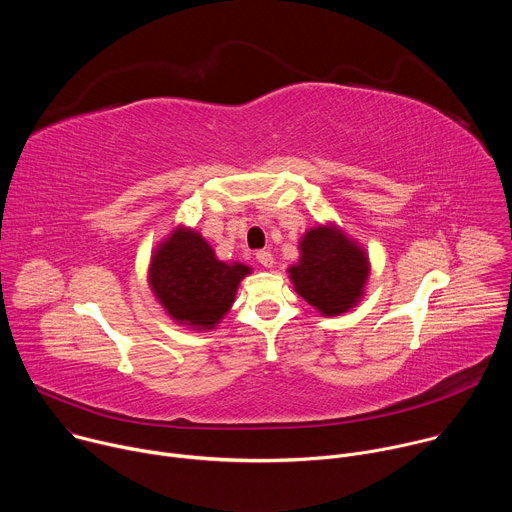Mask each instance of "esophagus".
I'll use <instances>...</instances> for the list:
<instances>
[{
  "instance_id": "obj_1",
  "label": "esophagus",
  "mask_w": 512,
  "mask_h": 512,
  "mask_svg": "<svg viewBox=\"0 0 512 512\" xmlns=\"http://www.w3.org/2000/svg\"><path fill=\"white\" fill-rule=\"evenodd\" d=\"M255 257H257V261H259L263 267H267V269L273 267V263H275V261H273V255H271L269 251H257Z\"/></svg>"
}]
</instances>
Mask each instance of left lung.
<instances>
[{
  "label": "left lung",
  "mask_w": 512,
  "mask_h": 512,
  "mask_svg": "<svg viewBox=\"0 0 512 512\" xmlns=\"http://www.w3.org/2000/svg\"><path fill=\"white\" fill-rule=\"evenodd\" d=\"M300 263L289 267L298 294L324 316L348 312L362 296L369 259L344 233L316 227L300 243Z\"/></svg>",
  "instance_id": "1"
}]
</instances>
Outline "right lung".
I'll return each instance as SVG.
<instances>
[{"label":"right lung","instance_id":"obj_1","mask_svg":"<svg viewBox=\"0 0 512 512\" xmlns=\"http://www.w3.org/2000/svg\"><path fill=\"white\" fill-rule=\"evenodd\" d=\"M249 271L243 263L218 261L198 233L176 229L152 257L150 285L176 322L208 330L229 312Z\"/></svg>","mask_w":512,"mask_h":512}]
</instances>
